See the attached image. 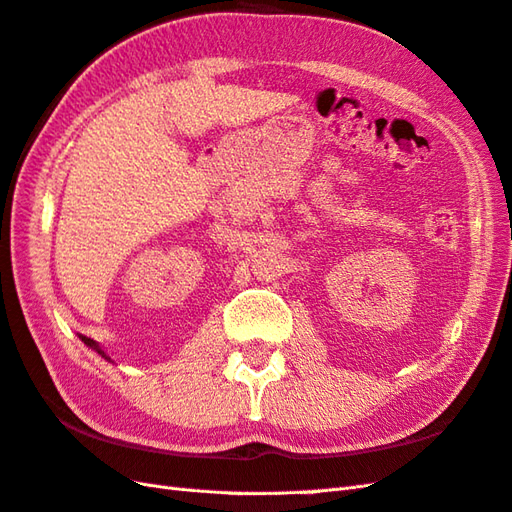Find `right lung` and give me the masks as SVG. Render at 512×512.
<instances>
[{
  "label": "right lung",
  "instance_id": "1",
  "mask_svg": "<svg viewBox=\"0 0 512 512\" xmlns=\"http://www.w3.org/2000/svg\"><path fill=\"white\" fill-rule=\"evenodd\" d=\"M82 342H84L88 348H95L101 357H106V352H103V350L99 348V344H97V342H93V339H90V337H82ZM106 359H108V357H106Z\"/></svg>",
  "mask_w": 512,
  "mask_h": 512
}]
</instances>
